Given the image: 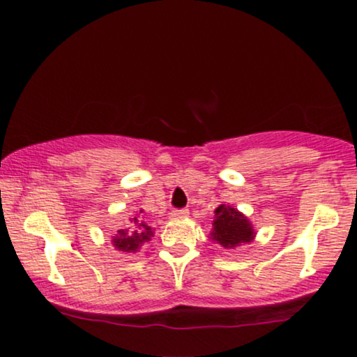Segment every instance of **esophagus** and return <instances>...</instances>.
I'll use <instances>...</instances> for the list:
<instances>
[{"label":"esophagus","instance_id":"34e87169","mask_svg":"<svg viewBox=\"0 0 357 357\" xmlns=\"http://www.w3.org/2000/svg\"><path fill=\"white\" fill-rule=\"evenodd\" d=\"M188 215H190V211H188L186 208H181V210H173V211H171V218H173V220L186 218Z\"/></svg>","mask_w":357,"mask_h":357}]
</instances>
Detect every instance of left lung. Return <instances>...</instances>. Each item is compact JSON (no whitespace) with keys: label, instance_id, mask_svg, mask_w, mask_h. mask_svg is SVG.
I'll return each mask as SVG.
<instances>
[{"label":"left lung","instance_id":"left-lung-1","mask_svg":"<svg viewBox=\"0 0 357 357\" xmlns=\"http://www.w3.org/2000/svg\"><path fill=\"white\" fill-rule=\"evenodd\" d=\"M253 236H255V231L243 213L227 204H220L216 208L211 240L225 248H235L241 243H250Z\"/></svg>","mask_w":357,"mask_h":357}]
</instances>
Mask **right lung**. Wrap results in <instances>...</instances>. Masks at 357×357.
Here are the masks:
<instances>
[{
  "instance_id": "obj_1",
  "label": "right lung",
  "mask_w": 357,
  "mask_h": 357,
  "mask_svg": "<svg viewBox=\"0 0 357 357\" xmlns=\"http://www.w3.org/2000/svg\"><path fill=\"white\" fill-rule=\"evenodd\" d=\"M142 213V210H141ZM154 235V231L151 230V227H147L144 221H139L137 216L132 218L130 225H127L126 228L119 230L116 236H112V245L119 252H137L146 241L151 240V236Z\"/></svg>"
}]
</instances>
